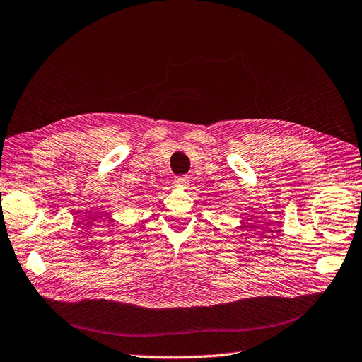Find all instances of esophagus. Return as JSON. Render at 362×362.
I'll list each match as a JSON object with an SVG mask.
<instances>
[{
	"label": "esophagus",
	"mask_w": 362,
	"mask_h": 362,
	"mask_svg": "<svg viewBox=\"0 0 362 362\" xmlns=\"http://www.w3.org/2000/svg\"><path fill=\"white\" fill-rule=\"evenodd\" d=\"M191 183L189 177L188 176H176L174 177V185L176 186H182V188H186Z\"/></svg>",
	"instance_id": "esophagus-1"
}]
</instances>
